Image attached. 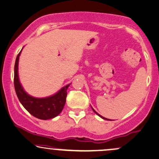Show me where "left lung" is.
Wrapping results in <instances>:
<instances>
[{
	"instance_id": "obj_1",
	"label": "left lung",
	"mask_w": 159,
	"mask_h": 159,
	"mask_svg": "<svg viewBox=\"0 0 159 159\" xmlns=\"http://www.w3.org/2000/svg\"><path fill=\"white\" fill-rule=\"evenodd\" d=\"M92 109H93V112H94L95 113H96V114H97L98 116H99V117H101V118L102 119H105V120H111V119H107V118H105V117H103V116H102L101 115H99V113H98L97 112H96V111H95V110L94 109H93V108H92Z\"/></svg>"
}]
</instances>
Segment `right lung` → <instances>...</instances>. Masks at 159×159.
<instances>
[{
  "label": "right lung",
  "instance_id": "add662e5",
  "mask_svg": "<svg viewBox=\"0 0 159 159\" xmlns=\"http://www.w3.org/2000/svg\"><path fill=\"white\" fill-rule=\"evenodd\" d=\"M21 52L22 50L20 52L15 60V76H14L15 92L20 102L22 104L24 108L30 114L38 119L47 120L57 116L62 112L66 104L67 89L70 84L62 87L55 94L49 97L37 98L29 95L23 89L19 80L18 62Z\"/></svg>",
  "mask_w": 159,
  "mask_h": 159
}]
</instances>
